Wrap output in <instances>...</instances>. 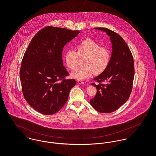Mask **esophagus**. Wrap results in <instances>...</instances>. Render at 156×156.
<instances>
[{"label": "esophagus", "instance_id": "obj_1", "mask_svg": "<svg viewBox=\"0 0 156 156\" xmlns=\"http://www.w3.org/2000/svg\"><path fill=\"white\" fill-rule=\"evenodd\" d=\"M77 83H79V84H83V83H84V82H83L82 80H77Z\"/></svg>", "mask_w": 156, "mask_h": 156}]
</instances>
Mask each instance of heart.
<instances>
[{"label": "heart", "instance_id": "b5f03b06", "mask_svg": "<svg viewBox=\"0 0 156 156\" xmlns=\"http://www.w3.org/2000/svg\"><path fill=\"white\" fill-rule=\"evenodd\" d=\"M77 51L69 48L64 54V61L70 69L76 67V59L79 56H86L84 67L78 68L71 74V76L76 79H86L94 73L99 75L103 73L109 66L111 59V53L109 49L95 41L87 38L80 42L77 45Z\"/></svg>", "mask_w": 156, "mask_h": 156}]
</instances>
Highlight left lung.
<instances>
[{"mask_svg":"<svg viewBox=\"0 0 156 156\" xmlns=\"http://www.w3.org/2000/svg\"><path fill=\"white\" fill-rule=\"evenodd\" d=\"M95 29L105 32L110 37L112 51L107 69L94 79L98 85L92 83L97 89L90 105L101 113H111L121 107L129 99L133 87L134 67L130 50L123 38L116 32L105 27ZM101 82H106L105 84Z\"/></svg>","mask_w":156,"mask_h":156,"instance_id":"8db88e82","label":"left lung"}]
</instances>
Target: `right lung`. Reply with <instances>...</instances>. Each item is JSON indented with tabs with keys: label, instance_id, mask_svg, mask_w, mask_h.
<instances>
[{
	"label": "right lung",
	"instance_id": "add662e5",
	"mask_svg": "<svg viewBox=\"0 0 156 156\" xmlns=\"http://www.w3.org/2000/svg\"><path fill=\"white\" fill-rule=\"evenodd\" d=\"M79 33L47 26L30 41L23 58L20 77L24 97L35 111L52 115L67 103L76 80L65 79L68 73L63 66L62 50Z\"/></svg>",
	"mask_w": 156,
	"mask_h": 156
}]
</instances>
